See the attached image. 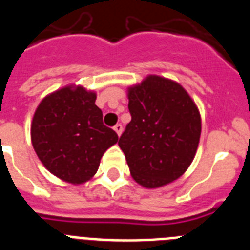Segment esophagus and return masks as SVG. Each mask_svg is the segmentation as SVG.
Segmentation results:
<instances>
[{
	"instance_id": "34e87169",
	"label": "esophagus",
	"mask_w": 250,
	"mask_h": 250,
	"mask_svg": "<svg viewBox=\"0 0 250 250\" xmlns=\"http://www.w3.org/2000/svg\"><path fill=\"white\" fill-rule=\"evenodd\" d=\"M114 130L116 131L118 136H120L121 132H123V125H121V124H116V125L114 126Z\"/></svg>"
}]
</instances>
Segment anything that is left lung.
<instances>
[{"label": "left lung", "mask_w": 250, "mask_h": 250, "mask_svg": "<svg viewBox=\"0 0 250 250\" xmlns=\"http://www.w3.org/2000/svg\"><path fill=\"white\" fill-rule=\"evenodd\" d=\"M131 121L119 140L132 179L156 189L183 175L195 158L202 132L196 104L179 83L147 75L127 87Z\"/></svg>", "instance_id": "left-lung-1"}]
</instances>
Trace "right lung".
I'll return each mask as SVG.
<instances>
[{
    "mask_svg": "<svg viewBox=\"0 0 250 250\" xmlns=\"http://www.w3.org/2000/svg\"><path fill=\"white\" fill-rule=\"evenodd\" d=\"M95 101L96 92L71 83L46 95L32 118L31 141L40 161L70 184L92 179L104 152L119 140Z\"/></svg>",
    "mask_w": 250,
    "mask_h": 250,
    "instance_id": "1",
    "label": "right lung"
}]
</instances>
